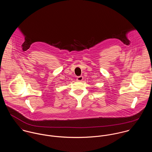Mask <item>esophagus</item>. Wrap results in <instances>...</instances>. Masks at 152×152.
Segmentation results:
<instances>
[{"mask_svg": "<svg viewBox=\"0 0 152 152\" xmlns=\"http://www.w3.org/2000/svg\"><path fill=\"white\" fill-rule=\"evenodd\" d=\"M83 77L82 76H79V77H77V81H78V82H81V81H82L83 80Z\"/></svg>", "mask_w": 152, "mask_h": 152, "instance_id": "esophagus-1", "label": "esophagus"}]
</instances>
